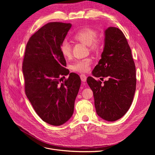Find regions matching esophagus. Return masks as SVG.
Returning <instances> with one entry per match:
<instances>
[{"label": "esophagus", "instance_id": "esophagus-1", "mask_svg": "<svg viewBox=\"0 0 155 155\" xmlns=\"http://www.w3.org/2000/svg\"><path fill=\"white\" fill-rule=\"evenodd\" d=\"M80 77V78H81V80H82V82H86V81H87V77H86L85 75L81 74Z\"/></svg>", "mask_w": 155, "mask_h": 155}]
</instances>
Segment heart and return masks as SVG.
I'll list each match as a JSON object with an SVG mask.
<instances>
[{"instance_id": "b5f03b06", "label": "heart", "mask_w": 155, "mask_h": 155, "mask_svg": "<svg viewBox=\"0 0 155 155\" xmlns=\"http://www.w3.org/2000/svg\"><path fill=\"white\" fill-rule=\"evenodd\" d=\"M97 32L91 28H84L78 30L73 36V39L81 43L88 46L89 50L94 53H98L101 49V45L99 41L96 40ZM60 51L65 58H69L71 55V48L70 45L67 42H63L60 47ZM92 63L90 58H86L77 61L71 66V69L77 72L87 71Z\"/></svg>"}]
</instances>
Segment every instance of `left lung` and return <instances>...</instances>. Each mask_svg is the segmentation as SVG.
Returning a JSON list of instances; mask_svg holds the SVG:
<instances>
[{"mask_svg":"<svg viewBox=\"0 0 155 155\" xmlns=\"http://www.w3.org/2000/svg\"><path fill=\"white\" fill-rule=\"evenodd\" d=\"M104 36L101 59L92 75L108 79L103 85L92 77L87 82L94 93L97 115L105 120L116 121L125 115L132 104L136 85L135 64L123 32L109 27Z\"/></svg>","mask_w":155,"mask_h":155,"instance_id":"left-lung-1","label":"left lung"}]
</instances>
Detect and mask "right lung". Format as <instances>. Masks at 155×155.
I'll return each mask as SVG.
<instances>
[{
	"mask_svg": "<svg viewBox=\"0 0 155 155\" xmlns=\"http://www.w3.org/2000/svg\"><path fill=\"white\" fill-rule=\"evenodd\" d=\"M71 27L53 22L41 28L29 39L22 63L26 95L37 114L58 126L72 116L81 85L80 77L65 68L60 47ZM68 79L61 82L64 75Z\"/></svg>",
	"mask_w": 155,
	"mask_h": 155,
	"instance_id": "add662e5",
	"label": "right lung"
}]
</instances>
